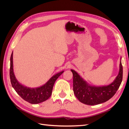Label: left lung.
<instances>
[{
    "label": "left lung",
    "mask_w": 129,
    "mask_h": 129,
    "mask_svg": "<svg viewBox=\"0 0 129 129\" xmlns=\"http://www.w3.org/2000/svg\"><path fill=\"white\" fill-rule=\"evenodd\" d=\"M120 61L118 75L111 83L104 86L89 84L76 71L71 69L73 74V91L80 102L87 105H94L105 102L114 96L119 88L123 79V67Z\"/></svg>",
    "instance_id": "left-lung-1"
}]
</instances>
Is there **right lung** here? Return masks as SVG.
Returning <instances> with one entry per match:
<instances>
[{
    "instance_id": "right-lung-1",
    "label": "right lung",
    "mask_w": 129,
    "mask_h": 129,
    "mask_svg": "<svg viewBox=\"0 0 129 129\" xmlns=\"http://www.w3.org/2000/svg\"><path fill=\"white\" fill-rule=\"evenodd\" d=\"M64 71L53 75L47 82L37 88H29L19 82L15 76L13 71V52L10 58V76L12 86L22 99L31 104H38L48 100L52 93L54 83Z\"/></svg>"
}]
</instances>
